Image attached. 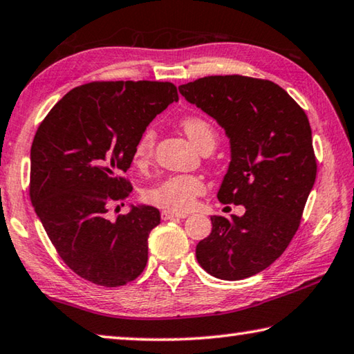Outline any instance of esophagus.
I'll return each mask as SVG.
<instances>
[{
    "label": "esophagus",
    "instance_id": "34e87169",
    "mask_svg": "<svg viewBox=\"0 0 354 354\" xmlns=\"http://www.w3.org/2000/svg\"><path fill=\"white\" fill-rule=\"evenodd\" d=\"M188 215H187V213H177V212H169V210H165V212H161V218H163L165 219V221H166V219H178V218H180V219H183V218H187Z\"/></svg>",
    "mask_w": 354,
    "mask_h": 354
}]
</instances>
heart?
<instances>
[{"label":"heart","mask_w":354,"mask_h":354,"mask_svg":"<svg viewBox=\"0 0 354 354\" xmlns=\"http://www.w3.org/2000/svg\"><path fill=\"white\" fill-rule=\"evenodd\" d=\"M182 130L187 133L191 142L202 150L204 147H215L216 144V131L205 118L202 115H185L180 119ZM155 130L147 127L141 135L133 149V160L138 166H144L149 163L150 156L153 153L155 146ZM207 185L204 178L194 174H176L163 178L156 185L149 187L144 191V199L155 207L165 208L169 212H187L194 205L196 198L205 193Z\"/></svg>","instance_id":"heart-1"}]
</instances>
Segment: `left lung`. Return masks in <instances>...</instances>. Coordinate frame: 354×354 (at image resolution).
Returning <instances> with one entry per match:
<instances>
[{
	"mask_svg": "<svg viewBox=\"0 0 354 354\" xmlns=\"http://www.w3.org/2000/svg\"><path fill=\"white\" fill-rule=\"evenodd\" d=\"M178 91L225 130L230 163L218 199L246 208L243 216H212V234L198 243L196 259L218 279L257 274L292 241L315 183L308 115L268 80L216 75Z\"/></svg>",
	"mask_w": 354,
	"mask_h": 354,
	"instance_id": "left-lung-1",
	"label": "left lung"
}]
</instances>
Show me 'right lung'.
<instances>
[{"mask_svg": "<svg viewBox=\"0 0 354 354\" xmlns=\"http://www.w3.org/2000/svg\"><path fill=\"white\" fill-rule=\"evenodd\" d=\"M177 100L167 81H94L67 92L39 125L31 202L64 263L83 279L119 287L146 268L158 208L131 205L115 221L106 213L131 193L122 174L139 135Z\"/></svg>", "mask_w": 354, "mask_h": 354, "instance_id": "obj_1", "label": "right lung"}]
</instances>
